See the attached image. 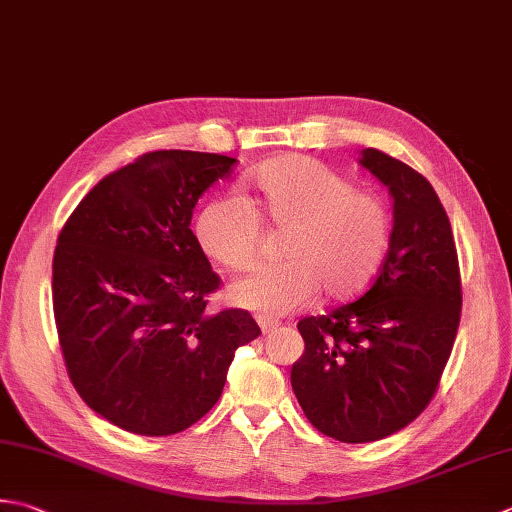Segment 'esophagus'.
<instances>
[{
  "instance_id": "34e87169",
  "label": "esophagus",
  "mask_w": 512,
  "mask_h": 512,
  "mask_svg": "<svg viewBox=\"0 0 512 512\" xmlns=\"http://www.w3.org/2000/svg\"><path fill=\"white\" fill-rule=\"evenodd\" d=\"M257 324L262 328V333H270V330L279 326L275 319H268V317H257Z\"/></svg>"
}]
</instances>
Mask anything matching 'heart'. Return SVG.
<instances>
[{
  "label": "heart",
  "instance_id": "1",
  "mask_svg": "<svg viewBox=\"0 0 512 512\" xmlns=\"http://www.w3.org/2000/svg\"><path fill=\"white\" fill-rule=\"evenodd\" d=\"M257 208L270 226L290 230L282 266L250 273L230 286L237 306L286 315L322 288L326 299H350L382 270L393 224L377 197L357 193L346 177L310 157L270 159L250 175ZM195 235L204 253L230 270L253 266L262 219L237 193L217 195L199 210Z\"/></svg>",
  "mask_w": 512,
  "mask_h": 512
}]
</instances>
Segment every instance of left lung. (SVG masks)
Listing matches in <instances>:
<instances>
[{"mask_svg": "<svg viewBox=\"0 0 512 512\" xmlns=\"http://www.w3.org/2000/svg\"><path fill=\"white\" fill-rule=\"evenodd\" d=\"M366 168L393 197V235L373 286L355 302L297 324L304 355L290 384L308 422L344 444L406 428L433 399L462 313L457 250L435 188L382 150Z\"/></svg>", "mask_w": 512, "mask_h": 512, "instance_id": "left-lung-1", "label": "left lung"}]
</instances>
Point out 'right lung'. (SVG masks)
Masks as SVG:
<instances>
[{"mask_svg":"<svg viewBox=\"0 0 512 512\" xmlns=\"http://www.w3.org/2000/svg\"><path fill=\"white\" fill-rule=\"evenodd\" d=\"M237 159L155 150L106 175L57 237L53 310L70 382L110 424L166 437L222 397L248 310L208 313L219 277L190 230L197 199Z\"/></svg>","mask_w":512,"mask_h":512,"instance_id":"right-lung-1","label":"right lung"}]
</instances>
